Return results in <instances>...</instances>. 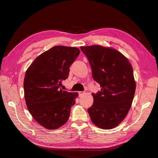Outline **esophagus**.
Wrapping results in <instances>:
<instances>
[{
  "label": "esophagus",
  "instance_id": "obj_1",
  "mask_svg": "<svg viewBox=\"0 0 158 158\" xmlns=\"http://www.w3.org/2000/svg\"><path fill=\"white\" fill-rule=\"evenodd\" d=\"M84 94V92H78V95H79L80 97L82 96V95Z\"/></svg>",
  "mask_w": 158,
  "mask_h": 158
}]
</instances>
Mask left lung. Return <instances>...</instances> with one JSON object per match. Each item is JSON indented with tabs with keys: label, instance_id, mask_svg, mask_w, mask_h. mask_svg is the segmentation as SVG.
<instances>
[{
	"label": "left lung",
	"instance_id": "1",
	"mask_svg": "<svg viewBox=\"0 0 158 158\" xmlns=\"http://www.w3.org/2000/svg\"><path fill=\"white\" fill-rule=\"evenodd\" d=\"M101 90L92 93L94 103L88 111L94 124L111 129L120 124L130 109L136 89L131 64L117 50L101 45L80 47Z\"/></svg>",
	"mask_w": 158,
	"mask_h": 158
}]
</instances>
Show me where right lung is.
I'll return each instance as SVG.
<instances>
[{"instance_id":"right-lung-1","label":"right lung","mask_w":158,"mask_h":158,"mask_svg":"<svg viewBox=\"0 0 158 158\" xmlns=\"http://www.w3.org/2000/svg\"><path fill=\"white\" fill-rule=\"evenodd\" d=\"M80 54L76 47L55 46L44 52L27 69L23 89L26 103L33 118L53 130L63 126L70 117L78 93L60 88L69 77L70 66Z\"/></svg>"}]
</instances>
